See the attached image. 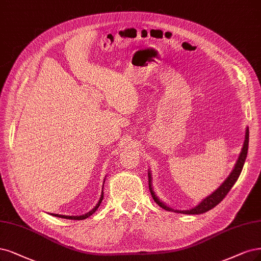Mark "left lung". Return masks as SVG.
I'll return each mask as SVG.
<instances>
[{
  "label": "left lung",
  "mask_w": 261,
  "mask_h": 261,
  "mask_svg": "<svg viewBox=\"0 0 261 261\" xmlns=\"http://www.w3.org/2000/svg\"><path fill=\"white\" fill-rule=\"evenodd\" d=\"M248 137H249V132H248V128H247L246 129V134H245V141H244V145H243V149H242V152H241V154L239 156V160L237 162L234 168H233V170L231 172V174L229 175V177L226 179V180H224V182L217 189L216 191H215L214 193H212L210 196L206 197V199H204L199 205L195 206V207H193L192 210H189V211H177V210H173V208H170V207H167V206L163 202H161L158 199V196L155 195L153 190H152V187H151V175L149 173L148 174L149 175V189H150V193H151L152 197H153L154 202L159 206H161L162 208H164L165 211H172V212H176V213L189 214V215H199V214L206 213V212L211 211L212 208H214L215 206L218 205L224 199V197H226V195L231 190V188L233 187V185L237 182L238 178L241 175V172H242V169H243L245 160H246V156H247Z\"/></svg>",
  "instance_id": "left-lung-1"
}]
</instances>
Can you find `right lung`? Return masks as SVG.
Masks as SVG:
<instances>
[{"label": "right lung", "mask_w": 261, "mask_h": 261, "mask_svg": "<svg viewBox=\"0 0 261 261\" xmlns=\"http://www.w3.org/2000/svg\"><path fill=\"white\" fill-rule=\"evenodd\" d=\"M102 199H103V192L101 193L100 200H99V202H98V204L95 206V207H94V208H93L91 212H88L87 214H85V215H82V216H65V215H58V214H50V215H53V216H55V217H61V218H65V219H72V220H83V219H85V218H87V217L91 216V215H93V214H94V213L97 211V208L99 207V205H100V203H101Z\"/></svg>", "instance_id": "right-lung-1"}]
</instances>
